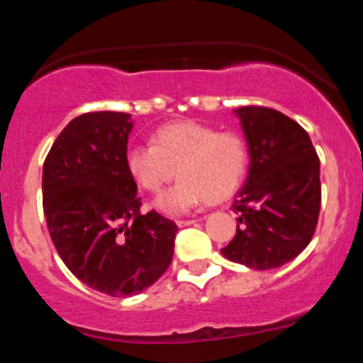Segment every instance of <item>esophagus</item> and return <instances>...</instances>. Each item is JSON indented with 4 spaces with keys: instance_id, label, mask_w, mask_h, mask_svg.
Listing matches in <instances>:
<instances>
[{
    "instance_id": "1",
    "label": "esophagus",
    "mask_w": 363,
    "mask_h": 363,
    "mask_svg": "<svg viewBox=\"0 0 363 363\" xmlns=\"http://www.w3.org/2000/svg\"><path fill=\"white\" fill-rule=\"evenodd\" d=\"M176 223H178V227H187L192 225V223H196V220H176Z\"/></svg>"
}]
</instances>
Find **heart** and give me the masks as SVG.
<instances>
[{"label": "heart", "mask_w": 363, "mask_h": 363, "mask_svg": "<svg viewBox=\"0 0 363 363\" xmlns=\"http://www.w3.org/2000/svg\"><path fill=\"white\" fill-rule=\"evenodd\" d=\"M125 163L134 184L150 194H158L176 171L179 182L158 198L156 207L179 214L201 201L220 203L233 196L245 176L249 152L240 134L178 121L160 127L152 145L130 147Z\"/></svg>", "instance_id": "1"}]
</instances>
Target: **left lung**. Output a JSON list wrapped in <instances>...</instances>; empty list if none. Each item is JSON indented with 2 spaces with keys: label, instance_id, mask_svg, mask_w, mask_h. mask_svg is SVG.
<instances>
[{
  "label": "left lung",
  "instance_id": "left-lung-1",
  "mask_svg": "<svg viewBox=\"0 0 363 363\" xmlns=\"http://www.w3.org/2000/svg\"><path fill=\"white\" fill-rule=\"evenodd\" d=\"M251 165L233 211L236 234L221 255L256 271L296 258L318 225L322 185L320 158L306 129L269 107L236 111Z\"/></svg>",
  "mask_w": 363,
  "mask_h": 363
}]
</instances>
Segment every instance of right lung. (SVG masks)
I'll return each instance as SVG.
<instances>
[{"label": "right lung", "mask_w": 363, "mask_h": 363, "mask_svg": "<svg viewBox=\"0 0 363 363\" xmlns=\"http://www.w3.org/2000/svg\"><path fill=\"white\" fill-rule=\"evenodd\" d=\"M127 112L74 118L43 163V213L63 264L91 289L133 296L169 269L178 225L143 214L127 171Z\"/></svg>", "instance_id": "right-lung-1"}]
</instances>
